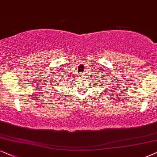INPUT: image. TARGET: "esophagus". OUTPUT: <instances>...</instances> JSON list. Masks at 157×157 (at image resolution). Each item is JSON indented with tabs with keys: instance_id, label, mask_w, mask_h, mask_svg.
Masks as SVG:
<instances>
[{
	"instance_id": "esophagus-1",
	"label": "esophagus",
	"mask_w": 157,
	"mask_h": 157,
	"mask_svg": "<svg viewBox=\"0 0 157 157\" xmlns=\"http://www.w3.org/2000/svg\"><path fill=\"white\" fill-rule=\"evenodd\" d=\"M84 74H85V73L80 72V75H79V77H83V75H84Z\"/></svg>"
}]
</instances>
